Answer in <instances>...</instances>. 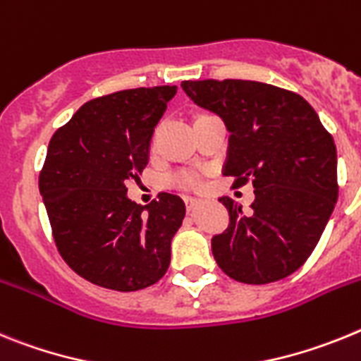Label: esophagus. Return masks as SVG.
I'll return each mask as SVG.
<instances>
[{
  "label": "esophagus",
  "instance_id": "obj_1",
  "mask_svg": "<svg viewBox=\"0 0 361 361\" xmlns=\"http://www.w3.org/2000/svg\"><path fill=\"white\" fill-rule=\"evenodd\" d=\"M185 203H187V211H194V209H196V207H198V203H200V200L198 198H190V196H187V198H185Z\"/></svg>",
  "mask_w": 361,
  "mask_h": 361
}]
</instances>
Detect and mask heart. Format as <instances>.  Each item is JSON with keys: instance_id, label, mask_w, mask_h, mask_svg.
Returning <instances> with one entry per match:
<instances>
[{"instance_id": "1", "label": "heart", "mask_w": 361, "mask_h": 361, "mask_svg": "<svg viewBox=\"0 0 361 361\" xmlns=\"http://www.w3.org/2000/svg\"><path fill=\"white\" fill-rule=\"evenodd\" d=\"M171 183L174 187H180V189H200L202 187V174L190 171V169H183V171L172 174Z\"/></svg>"}]
</instances>
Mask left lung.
<instances>
[{
	"label": "left lung",
	"mask_w": 361,
	"mask_h": 361,
	"mask_svg": "<svg viewBox=\"0 0 361 361\" xmlns=\"http://www.w3.org/2000/svg\"><path fill=\"white\" fill-rule=\"evenodd\" d=\"M196 105L228 130L225 176L252 181L247 212L221 196L231 224L212 238L218 267L241 283L283 280L314 250L338 200L336 145L296 92L247 80L183 81Z\"/></svg>",
	"instance_id": "8db88e82"
}]
</instances>
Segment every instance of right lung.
<instances>
[{
    "mask_svg": "<svg viewBox=\"0 0 361 361\" xmlns=\"http://www.w3.org/2000/svg\"><path fill=\"white\" fill-rule=\"evenodd\" d=\"M174 94V85L140 87L90 99L50 137L39 192L59 255L90 283L130 293L167 272L183 200L159 192L137 205L127 181L147 167L150 137Z\"/></svg>",
    "mask_w": 361,
    "mask_h": 361,
    "instance_id": "right-lung-1",
    "label": "right lung"
}]
</instances>
